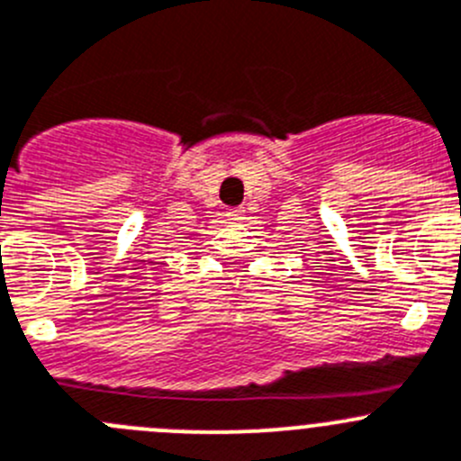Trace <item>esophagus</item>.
<instances>
[{"label":"esophagus","instance_id":"1","mask_svg":"<svg viewBox=\"0 0 461 461\" xmlns=\"http://www.w3.org/2000/svg\"><path fill=\"white\" fill-rule=\"evenodd\" d=\"M226 217L230 219V221H242L244 210L242 208H230V210H226Z\"/></svg>","mask_w":461,"mask_h":461}]
</instances>
